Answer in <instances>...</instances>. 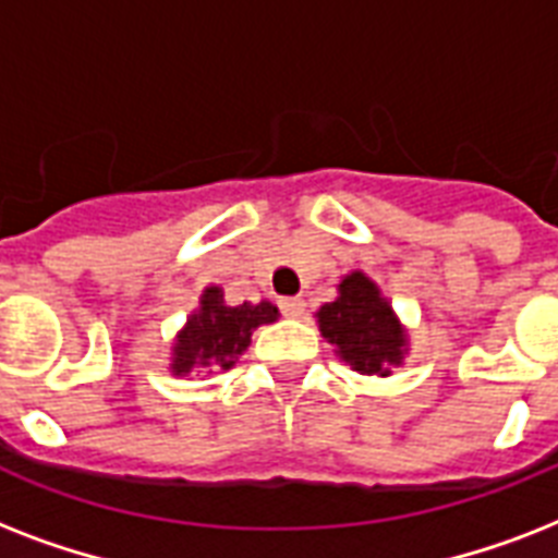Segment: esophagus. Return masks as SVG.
<instances>
[{
	"label": "esophagus",
	"mask_w": 558,
	"mask_h": 558,
	"mask_svg": "<svg viewBox=\"0 0 558 558\" xmlns=\"http://www.w3.org/2000/svg\"><path fill=\"white\" fill-rule=\"evenodd\" d=\"M306 310L304 298H280V313L287 315V318H301Z\"/></svg>",
	"instance_id": "1"
}]
</instances>
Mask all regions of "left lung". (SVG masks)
Listing matches in <instances>:
<instances>
[{
    "mask_svg": "<svg viewBox=\"0 0 558 558\" xmlns=\"http://www.w3.org/2000/svg\"><path fill=\"white\" fill-rule=\"evenodd\" d=\"M318 330L362 376H390L408 350L405 327L365 271L341 278L339 298L318 310Z\"/></svg>",
    "mask_w": 558,
    "mask_h": 558,
    "instance_id": "8db88e82",
    "label": "left lung"
}]
</instances>
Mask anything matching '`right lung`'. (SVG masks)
Instances as JSON below:
<instances>
[{
  "mask_svg": "<svg viewBox=\"0 0 558 558\" xmlns=\"http://www.w3.org/2000/svg\"><path fill=\"white\" fill-rule=\"evenodd\" d=\"M278 306L260 304L228 306L219 287H208L199 298V310L187 318L173 344V376L187 373H217L234 365L236 356L252 344V332L260 324L278 322Z\"/></svg>",
  "mask_w": 558,
  "mask_h": 558,
  "instance_id": "right-lung-1",
  "label": "right lung"
}]
</instances>
